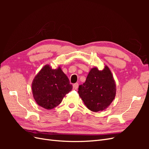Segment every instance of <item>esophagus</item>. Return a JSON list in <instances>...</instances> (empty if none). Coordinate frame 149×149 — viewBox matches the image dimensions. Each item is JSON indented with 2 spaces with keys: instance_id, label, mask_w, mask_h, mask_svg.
<instances>
[{
  "instance_id": "obj_1",
  "label": "esophagus",
  "mask_w": 149,
  "mask_h": 149,
  "mask_svg": "<svg viewBox=\"0 0 149 149\" xmlns=\"http://www.w3.org/2000/svg\"><path fill=\"white\" fill-rule=\"evenodd\" d=\"M73 88L74 89H77L78 88V83H75L73 84Z\"/></svg>"
}]
</instances>
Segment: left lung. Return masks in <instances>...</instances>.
<instances>
[{
    "instance_id": "obj_1",
    "label": "left lung",
    "mask_w": 149,
    "mask_h": 149,
    "mask_svg": "<svg viewBox=\"0 0 149 149\" xmlns=\"http://www.w3.org/2000/svg\"><path fill=\"white\" fill-rule=\"evenodd\" d=\"M78 93L89 110H105L116 94V82L109 67L105 65L102 70H99L97 67L91 68L85 83L79 86Z\"/></svg>"
}]
</instances>
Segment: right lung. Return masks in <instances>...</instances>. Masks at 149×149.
<instances>
[{"instance_id": "add662e5", "label": "right lung", "mask_w": 149, "mask_h": 149, "mask_svg": "<svg viewBox=\"0 0 149 149\" xmlns=\"http://www.w3.org/2000/svg\"><path fill=\"white\" fill-rule=\"evenodd\" d=\"M73 86L60 66L52 69L45 65L35 76L31 90L37 104L46 109H52L61 102Z\"/></svg>"}]
</instances>
